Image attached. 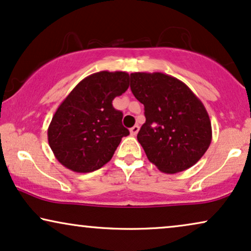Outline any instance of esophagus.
<instances>
[{
	"label": "esophagus",
	"mask_w": 251,
	"mask_h": 251,
	"mask_svg": "<svg viewBox=\"0 0 251 251\" xmlns=\"http://www.w3.org/2000/svg\"><path fill=\"white\" fill-rule=\"evenodd\" d=\"M138 132H139V126L138 125H134L133 127L129 128V133H131V135H133V136H135L136 134H138Z\"/></svg>",
	"instance_id": "34e87169"
}]
</instances>
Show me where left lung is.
<instances>
[{"label":"left lung","instance_id":"8db88e82","mask_svg":"<svg viewBox=\"0 0 251 251\" xmlns=\"http://www.w3.org/2000/svg\"><path fill=\"white\" fill-rule=\"evenodd\" d=\"M131 90L145 106L138 141L148 160L166 174L191 168L212 141L204 104L178 78L163 73H132Z\"/></svg>","mask_w":251,"mask_h":251}]
</instances>
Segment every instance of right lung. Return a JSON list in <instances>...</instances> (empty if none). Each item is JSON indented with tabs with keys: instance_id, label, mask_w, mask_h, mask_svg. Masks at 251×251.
I'll return each instance as SVG.
<instances>
[{
	"instance_id": "1",
	"label": "right lung",
	"mask_w": 251,
	"mask_h": 251,
	"mask_svg": "<svg viewBox=\"0 0 251 251\" xmlns=\"http://www.w3.org/2000/svg\"><path fill=\"white\" fill-rule=\"evenodd\" d=\"M126 72H98L83 78L56 109L47 136L53 154L75 173H91L112 158L123 136V112L112 105L128 89Z\"/></svg>"
}]
</instances>
